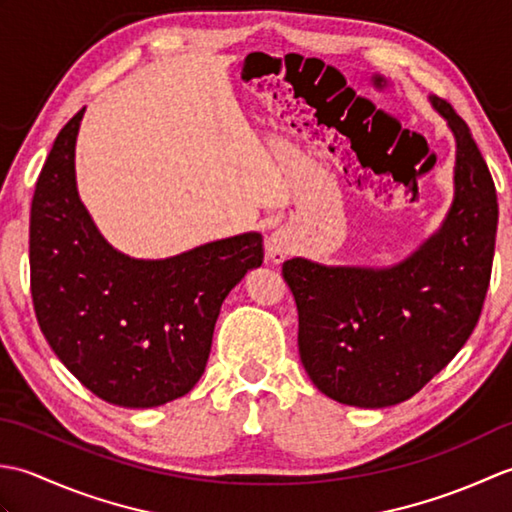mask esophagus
<instances>
[{
    "label": "esophagus",
    "mask_w": 512,
    "mask_h": 512,
    "mask_svg": "<svg viewBox=\"0 0 512 512\" xmlns=\"http://www.w3.org/2000/svg\"><path fill=\"white\" fill-rule=\"evenodd\" d=\"M290 237L281 231H275V233H270V237L266 239V255H268V259L270 262H275V264H279V262H284V259L288 257V253H290Z\"/></svg>",
    "instance_id": "1"
}]
</instances>
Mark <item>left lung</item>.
I'll return each mask as SVG.
<instances>
[{
  "mask_svg": "<svg viewBox=\"0 0 512 512\" xmlns=\"http://www.w3.org/2000/svg\"><path fill=\"white\" fill-rule=\"evenodd\" d=\"M431 105L455 136L453 204L442 226L387 268L284 262L297 301L299 354L321 394L383 409L429 383L475 330L491 281L497 193L486 162L453 107Z\"/></svg>",
  "mask_w": 512,
  "mask_h": 512,
  "instance_id": "obj_1",
  "label": "left lung"
}]
</instances>
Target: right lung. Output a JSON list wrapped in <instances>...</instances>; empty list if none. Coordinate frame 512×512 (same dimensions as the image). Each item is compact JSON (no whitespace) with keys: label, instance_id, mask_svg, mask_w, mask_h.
<instances>
[{"label":"right lung","instance_id":"1","mask_svg":"<svg viewBox=\"0 0 512 512\" xmlns=\"http://www.w3.org/2000/svg\"><path fill=\"white\" fill-rule=\"evenodd\" d=\"M83 112L54 140L32 198V303L54 354L92 394L118 407H160L204 374L217 314L262 266L264 239L250 231L167 259L116 250L76 191Z\"/></svg>","mask_w":512,"mask_h":512}]
</instances>
